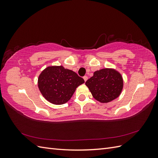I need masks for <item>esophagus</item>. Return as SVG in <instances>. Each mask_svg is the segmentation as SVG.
<instances>
[{"mask_svg":"<svg viewBox=\"0 0 158 158\" xmlns=\"http://www.w3.org/2000/svg\"><path fill=\"white\" fill-rule=\"evenodd\" d=\"M83 78H84V80L85 82H86L87 80H88V76H84V77H83Z\"/></svg>","mask_w":158,"mask_h":158,"instance_id":"1","label":"esophagus"}]
</instances>
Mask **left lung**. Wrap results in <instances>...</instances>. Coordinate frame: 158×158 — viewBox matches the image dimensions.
Here are the masks:
<instances>
[{
    "instance_id": "obj_1",
    "label": "left lung",
    "mask_w": 158,
    "mask_h": 158,
    "mask_svg": "<svg viewBox=\"0 0 158 158\" xmlns=\"http://www.w3.org/2000/svg\"><path fill=\"white\" fill-rule=\"evenodd\" d=\"M92 96L100 103L113 101L121 95L123 88V76L114 69L106 68L94 72L85 83Z\"/></svg>"
}]
</instances>
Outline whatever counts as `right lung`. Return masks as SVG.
Wrapping results in <instances>:
<instances>
[{"label": "right lung", "instance_id": "1", "mask_svg": "<svg viewBox=\"0 0 158 158\" xmlns=\"http://www.w3.org/2000/svg\"><path fill=\"white\" fill-rule=\"evenodd\" d=\"M84 83L75 72L63 66H49L38 77L37 85L42 95L55 105L66 103L70 99L76 88Z\"/></svg>", "mask_w": 158, "mask_h": 158}]
</instances>
